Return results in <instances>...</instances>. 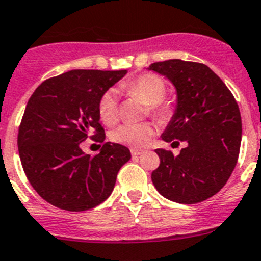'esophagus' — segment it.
<instances>
[{"label":"esophagus","mask_w":261,"mask_h":261,"mask_svg":"<svg viewBox=\"0 0 261 261\" xmlns=\"http://www.w3.org/2000/svg\"><path fill=\"white\" fill-rule=\"evenodd\" d=\"M130 152H132V156H140V155H142L145 151H143V150L132 149V150H130Z\"/></svg>","instance_id":"1"}]
</instances>
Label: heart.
Here are the masks:
<instances>
[{
	"label": "heart",
	"mask_w": 261,
	"mask_h": 261,
	"mask_svg": "<svg viewBox=\"0 0 261 261\" xmlns=\"http://www.w3.org/2000/svg\"><path fill=\"white\" fill-rule=\"evenodd\" d=\"M124 89L129 94L140 98L143 103L149 105V109L155 116L160 119L168 118L171 107L163 102L166 94V84L163 79L154 73H143L133 79L124 85ZM98 114L105 124H112L116 121L119 114L118 97L115 90H107L102 94L98 103ZM155 133L152 123L143 121L137 124H120L110 132V140L124 146L138 147L145 146Z\"/></svg>",
	"instance_id": "b5f03b06"
}]
</instances>
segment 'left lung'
I'll use <instances>...</instances> for the list:
<instances>
[{
  "instance_id": "obj_1",
  "label": "left lung",
  "mask_w": 261,
  "mask_h": 261,
  "mask_svg": "<svg viewBox=\"0 0 261 261\" xmlns=\"http://www.w3.org/2000/svg\"><path fill=\"white\" fill-rule=\"evenodd\" d=\"M147 70L164 76L176 89V109L162 140L185 143L180 154L156 149L160 164L151 173L167 199L194 204L219 193L238 160L242 120L230 90L208 66L169 59Z\"/></svg>"
}]
</instances>
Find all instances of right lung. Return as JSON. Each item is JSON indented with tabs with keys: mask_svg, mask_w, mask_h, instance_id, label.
<instances>
[{
	"mask_svg": "<svg viewBox=\"0 0 261 261\" xmlns=\"http://www.w3.org/2000/svg\"><path fill=\"white\" fill-rule=\"evenodd\" d=\"M126 70H72L47 79L33 92L19 126L21 166L38 195L66 211H87L110 197L128 147L106 142L90 156L80 143L103 142L98 103Z\"/></svg>",
	"mask_w": 261,
	"mask_h": 261,
	"instance_id": "obj_1",
	"label": "right lung"
}]
</instances>
